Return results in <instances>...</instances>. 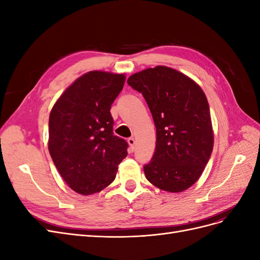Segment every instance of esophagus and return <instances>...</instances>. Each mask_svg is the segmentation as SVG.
Masks as SVG:
<instances>
[{
  "mask_svg": "<svg viewBox=\"0 0 260 260\" xmlns=\"http://www.w3.org/2000/svg\"><path fill=\"white\" fill-rule=\"evenodd\" d=\"M128 143H129V146H130V151H135L136 148V140L133 138H129L128 139Z\"/></svg>",
  "mask_w": 260,
  "mask_h": 260,
  "instance_id": "esophagus-1",
  "label": "esophagus"
}]
</instances>
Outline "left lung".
I'll use <instances>...</instances> for the list:
<instances>
[{"label": "left lung", "instance_id": "obj_1", "mask_svg": "<svg viewBox=\"0 0 260 260\" xmlns=\"http://www.w3.org/2000/svg\"><path fill=\"white\" fill-rule=\"evenodd\" d=\"M142 93L156 127V148L144 166L156 187L180 193L202 176L214 147L208 101L201 86L178 70L156 66L129 77Z\"/></svg>", "mask_w": 260, "mask_h": 260}]
</instances>
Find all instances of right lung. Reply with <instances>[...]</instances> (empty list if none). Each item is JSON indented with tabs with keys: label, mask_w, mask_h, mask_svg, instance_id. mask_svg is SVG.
Wrapping results in <instances>:
<instances>
[{
	"label": "right lung",
	"mask_w": 260,
	"mask_h": 260,
	"mask_svg": "<svg viewBox=\"0 0 260 260\" xmlns=\"http://www.w3.org/2000/svg\"><path fill=\"white\" fill-rule=\"evenodd\" d=\"M125 76L93 70L70 84L49 118V152L68 186L81 195L104 190L128 155V143L114 136L111 106Z\"/></svg>",
	"instance_id": "obj_1"
}]
</instances>
